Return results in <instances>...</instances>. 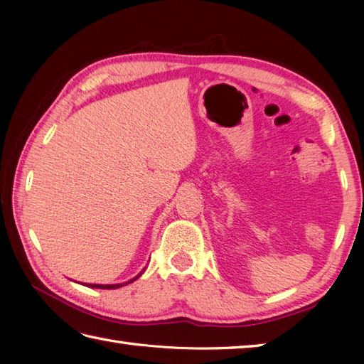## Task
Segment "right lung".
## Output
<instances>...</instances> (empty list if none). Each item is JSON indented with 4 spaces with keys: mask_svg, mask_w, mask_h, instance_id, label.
I'll return each mask as SVG.
<instances>
[{
    "mask_svg": "<svg viewBox=\"0 0 364 364\" xmlns=\"http://www.w3.org/2000/svg\"><path fill=\"white\" fill-rule=\"evenodd\" d=\"M144 270H145V269H144ZM144 270H142V272H139L134 278H131V280H128V282H125V283H115V284H92V283H84V284L89 286V288H97V289H117V288H122V286H125V284H128V283H133L134 280H137V278L144 274Z\"/></svg>",
    "mask_w": 364,
    "mask_h": 364,
    "instance_id": "right-lung-1",
    "label": "right lung"
}]
</instances>
